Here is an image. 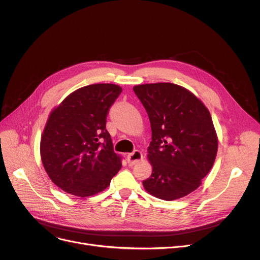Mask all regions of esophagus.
Wrapping results in <instances>:
<instances>
[{"instance_id":"esophagus-1","label":"esophagus","mask_w":260,"mask_h":260,"mask_svg":"<svg viewBox=\"0 0 260 260\" xmlns=\"http://www.w3.org/2000/svg\"><path fill=\"white\" fill-rule=\"evenodd\" d=\"M142 158H143L142 153L137 149V151H134L132 154L127 156V162L129 166H135L136 163H138Z\"/></svg>"}]
</instances>
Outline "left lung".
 I'll use <instances>...</instances> for the list:
<instances>
[{
	"mask_svg": "<svg viewBox=\"0 0 260 260\" xmlns=\"http://www.w3.org/2000/svg\"><path fill=\"white\" fill-rule=\"evenodd\" d=\"M152 127L147 158L152 176L146 192L167 201L198 188L211 171L218 139L209 109L186 88L174 83L134 86Z\"/></svg>",
	"mask_w": 260,
	"mask_h": 260,
	"instance_id": "8db88e82",
	"label": "left lung"
}]
</instances>
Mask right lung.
Segmentation results:
<instances>
[{
    "label": "right lung",
    "instance_id": "right-lung-1",
    "mask_svg": "<svg viewBox=\"0 0 260 260\" xmlns=\"http://www.w3.org/2000/svg\"><path fill=\"white\" fill-rule=\"evenodd\" d=\"M121 91L116 84L87 85L51 111L41 137V159L50 180L64 192L95 195L120 171L106 117Z\"/></svg>",
    "mask_w": 260,
    "mask_h": 260
}]
</instances>
